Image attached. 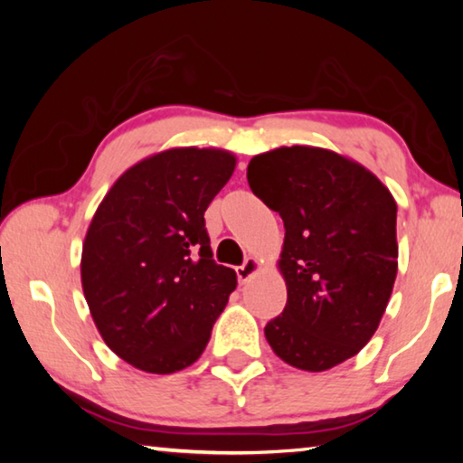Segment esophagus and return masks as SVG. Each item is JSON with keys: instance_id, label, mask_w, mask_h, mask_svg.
Masks as SVG:
<instances>
[{"instance_id": "34e87169", "label": "esophagus", "mask_w": 463, "mask_h": 463, "mask_svg": "<svg viewBox=\"0 0 463 463\" xmlns=\"http://www.w3.org/2000/svg\"><path fill=\"white\" fill-rule=\"evenodd\" d=\"M257 269H260V261L253 260V257H249V260L242 261V265H239L237 268V278L241 284H245V281L253 276V273H257Z\"/></svg>"}]
</instances>
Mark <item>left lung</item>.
Masks as SVG:
<instances>
[{"instance_id":"1","label":"left lung","mask_w":463,"mask_h":463,"mask_svg":"<svg viewBox=\"0 0 463 463\" xmlns=\"http://www.w3.org/2000/svg\"><path fill=\"white\" fill-rule=\"evenodd\" d=\"M257 198L284 221L288 302L265 325L286 364L325 372L364 349L398 271L396 202L359 163L318 146H281L247 167Z\"/></svg>"}]
</instances>
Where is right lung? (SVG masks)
<instances>
[{
	"instance_id": "add662e5",
	"label": "right lung",
	"mask_w": 463,
	"mask_h": 463,
	"mask_svg": "<svg viewBox=\"0 0 463 463\" xmlns=\"http://www.w3.org/2000/svg\"><path fill=\"white\" fill-rule=\"evenodd\" d=\"M234 165L221 148L156 153L122 174L91 218L85 300L101 339L138 370L192 365L237 288V273L213 260L203 221Z\"/></svg>"
}]
</instances>
